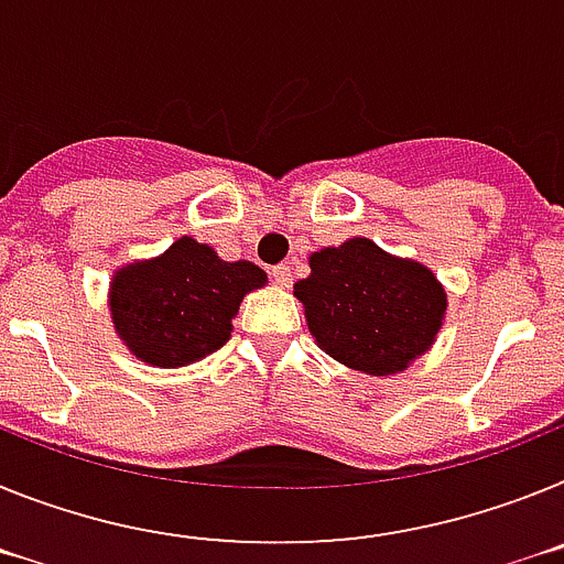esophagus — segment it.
Instances as JSON below:
<instances>
[{
  "mask_svg": "<svg viewBox=\"0 0 564 564\" xmlns=\"http://www.w3.org/2000/svg\"><path fill=\"white\" fill-rule=\"evenodd\" d=\"M272 281H275L281 289L292 286V281H295V275H292V267H286V263H278V267L272 269Z\"/></svg>",
  "mask_w": 564,
  "mask_h": 564,
  "instance_id": "esophagus-1",
  "label": "esophagus"
}]
</instances>
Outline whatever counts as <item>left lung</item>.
<instances>
[{
    "mask_svg": "<svg viewBox=\"0 0 564 564\" xmlns=\"http://www.w3.org/2000/svg\"><path fill=\"white\" fill-rule=\"evenodd\" d=\"M310 269L295 297L315 343L337 364L371 377L398 375L437 340L448 295L425 263L349 238L312 252Z\"/></svg>",
    "mask_w": 564,
    "mask_h": 564,
    "instance_id": "1",
    "label": "left lung"
}]
</instances>
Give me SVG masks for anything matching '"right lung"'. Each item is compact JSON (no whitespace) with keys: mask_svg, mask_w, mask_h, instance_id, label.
I'll return each mask as SVG.
<instances>
[{"mask_svg":"<svg viewBox=\"0 0 564 564\" xmlns=\"http://www.w3.org/2000/svg\"><path fill=\"white\" fill-rule=\"evenodd\" d=\"M261 286V267L224 261L209 243L184 235L155 258L116 269L107 306L130 355L147 366L178 369L221 349L241 301Z\"/></svg>","mask_w":564,"mask_h":564,"instance_id":"1","label":"right lung"}]
</instances>
